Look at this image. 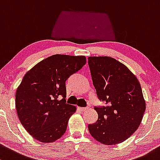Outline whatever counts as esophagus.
Instances as JSON below:
<instances>
[{
    "instance_id": "esophagus-1",
    "label": "esophagus",
    "mask_w": 160,
    "mask_h": 160,
    "mask_svg": "<svg viewBox=\"0 0 160 160\" xmlns=\"http://www.w3.org/2000/svg\"><path fill=\"white\" fill-rule=\"evenodd\" d=\"M87 107H79V110H80V111H83V112H84V111H86L87 110Z\"/></svg>"
}]
</instances>
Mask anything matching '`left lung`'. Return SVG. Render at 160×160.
I'll use <instances>...</instances> for the list:
<instances>
[{"label":"left lung","instance_id":"1","mask_svg":"<svg viewBox=\"0 0 160 160\" xmlns=\"http://www.w3.org/2000/svg\"><path fill=\"white\" fill-rule=\"evenodd\" d=\"M93 84L102 107H95L97 122L89 124L90 135L105 145L123 142L140 125L146 102L136 76L110 57H89Z\"/></svg>","mask_w":160,"mask_h":160}]
</instances>
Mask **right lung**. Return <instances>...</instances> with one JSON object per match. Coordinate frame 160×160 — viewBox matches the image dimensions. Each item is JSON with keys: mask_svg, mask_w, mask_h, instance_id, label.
<instances>
[{"mask_svg": "<svg viewBox=\"0 0 160 160\" xmlns=\"http://www.w3.org/2000/svg\"><path fill=\"white\" fill-rule=\"evenodd\" d=\"M86 63L84 56L56 54L24 75L16 92V110L23 127L35 139L52 142L66 132L77 109L66 103V81Z\"/></svg>", "mask_w": 160, "mask_h": 160, "instance_id": "1", "label": "right lung"}]
</instances>
